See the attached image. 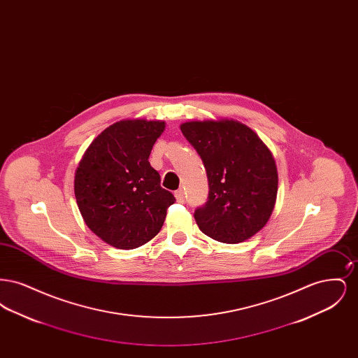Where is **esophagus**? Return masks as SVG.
Instances as JSON below:
<instances>
[{"mask_svg": "<svg viewBox=\"0 0 358 358\" xmlns=\"http://www.w3.org/2000/svg\"><path fill=\"white\" fill-rule=\"evenodd\" d=\"M174 196H176V200L178 203H184L185 201V197H184V190L182 189H178L174 192Z\"/></svg>", "mask_w": 358, "mask_h": 358, "instance_id": "34e87169", "label": "esophagus"}]
</instances>
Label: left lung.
<instances>
[{
	"label": "left lung",
	"mask_w": 358,
	"mask_h": 358,
	"mask_svg": "<svg viewBox=\"0 0 358 358\" xmlns=\"http://www.w3.org/2000/svg\"><path fill=\"white\" fill-rule=\"evenodd\" d=\"M180 129L208 176V201L194 212L199 228L227 244L252 238L270 220L276 203L278 171L271 150L238 120H189Z\"/></svg>",
	"instance_id": "1"
}]
</instances>
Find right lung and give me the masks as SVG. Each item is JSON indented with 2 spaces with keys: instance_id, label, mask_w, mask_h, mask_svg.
Masks as SVG:
<instances>
[{
  "instance_id": "add662e5",
  "label": "right lung",
  "mask_w": 358,
  "mask_h": 358,
  "mask_svg": "<svg viewBox=\"0 0 358 358\" xmlns=\"http://www.w3.org/2000/svg\"><path fill=\"white\" fill-rule=\"evenodd\" d=\"M164 130V120L115 122L91 142L76 168L73 190L82 217L115 248L133 250L150 241L176 201L149 162Z\"/></svg>"
}]
</instances>
